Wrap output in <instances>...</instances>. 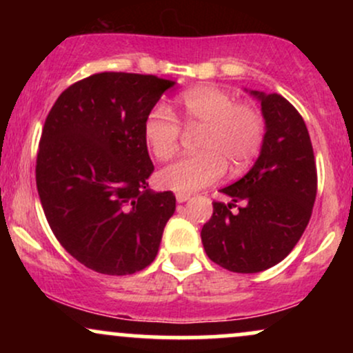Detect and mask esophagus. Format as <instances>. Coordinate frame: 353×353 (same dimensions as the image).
<instances>
[{
	"label": "esophagus",
	"instance_id": "1",
	"mask_svg": "<svg viewBox=\"0 0 353 353\" xmlns=\"http://www.w3.org/2000/svg\"><path fill=\"white\" fill-rule=\"evenodd\" d=\"M190 199L189 194H177L176 196V201L179 202V204H182V202H188Z\"/></svg>",
	"mask_w": 353,
	"mask_h": 353
}]
</instances>
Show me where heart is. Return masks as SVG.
<instances>
[{"mask_svg":"<svg viewBox=\"0 0 353 353\" xmlns=\"http://www.w3.org/2000/svg\"><path fill=\"white\" fill-rule=\"evenodd\" d=\"M182 121L189 131H201L197 156L182 157L157 174L164 189L192 194L224 176L244 172L261 151L264 117L249 103H236L229 92L202 86L185 91L177 99ZM182 136L179 119L164 103L149 109L143 123V137L156 159L164 161L177 151Z\"/></svg>","mask_w":353,"mask_h":353,"instance_id":"1","label":"heart"}]
</instances>
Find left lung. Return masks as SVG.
<instances>
[{"label": "left lung", "instance_id": "obj_1", "mask_svg": "<svg viewBox=\"0 0 353 353\" xmlns=\"http://www.w3.org/2000/svg\"><path fill=\"white\" fill-rule=\"evenodd\" d=\"M245 91L261 101V152L244 177L221 189L230 201L214 202L201 239L212 262L230 272L255 274L283 261L302 237L317 196V169L297 109L275 92ZM236 205L238 210L230 211Z\"/></svg>", "mask_w": 353, "mask_h": 353}]
</instances>
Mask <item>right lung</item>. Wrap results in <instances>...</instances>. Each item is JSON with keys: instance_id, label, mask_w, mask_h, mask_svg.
Returning <instances> with one entry per match:
<instances>
[{"instance_id": "1", "label": "right lung", "mask_w": 353, "mask_h": 353, "mask_svg": "<svg viewBox=\"0 0 353 353\" xmlns=\"http://www.w3.org/2000/svg\"><path fill=\"white\" fill-rule=\"evenodd\" d=\"M176 81L99 72L61 92L44 123L36 185L59 244L88 269L139 272L156 259L176 210L171 190L152 192L143 123Z\"/></svg>"}]
</instances>
